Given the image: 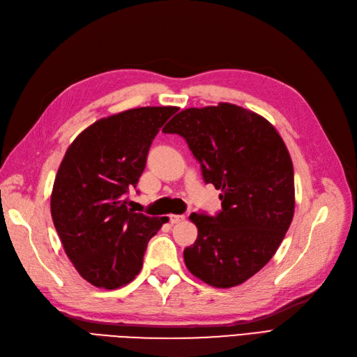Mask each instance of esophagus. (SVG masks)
Listing matches in <instances>:
<instances>
[{
	"instance_id": "esophagus-1",
	"label": "esophagus",
	"mask_w": 357,
	"mask_h": 357,
	"mask_svg": "<svg viewBox=\"0 0 357 357\" xmlns=\"http://www.w3.org/2000/svg\"><path fill=\"white\" fill-rule=\"evenodd\" d=\"M183 219H185V215H183V214H169V222L172 225L180 223Z\"/></svg>"
}]
</instances>
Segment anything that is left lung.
Wrapping results in <instances>:
<instances>
[{
	"label": "left lung",
	"instance_id": "8db88e82",
	"mask_svg": "<svg viewBox=\"0 0 357 357\" xmlns=\"http://www.w3.org/2000/svg\"><path fill=\"white\" fill-rule=\"evenodd\" d=\"M186 139L205 183L222 193L215 215L192 213L198 238L183 256L213 287L244 283L269 262L295 211L294 164L265 117L229 102L181 110L162 129Z\"/></svg>",
	"mask_w": 357,
	"mask_h": 357
}]
</instances>
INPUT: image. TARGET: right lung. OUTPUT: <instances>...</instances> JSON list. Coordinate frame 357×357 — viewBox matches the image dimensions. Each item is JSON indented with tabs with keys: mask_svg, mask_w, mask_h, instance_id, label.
<instances>
[{
	"mask_svg": "<svg viewBox=\"0 0 357 357\" xmlns=\"http://www.w3.org/2000/svg\"><path fill=\"white\" fill-rule=\"evenodd\" d=\"M177 107H139L100 119L70 144L53 183V225L91 284L122 287L142 271L147 243L168 222L128 208L153 138Z\"/></svg>",
	"mask_w": 357,
	"mask_h": 357,
	"instance_id": "right-lung-1",
	"label": "right lung"
}]
</instances>
